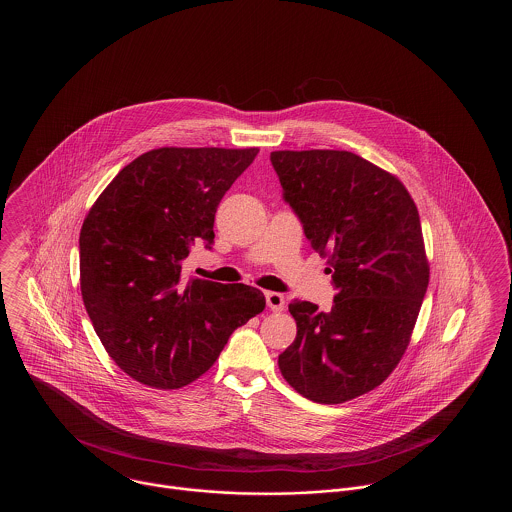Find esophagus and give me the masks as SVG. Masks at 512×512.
<instances>
[{
  "mask_svg": "<svg viewBox=\"0 0 512 512\" xmlns=\"http://www.w3.org/2000/svg\"><path fill=\"white\" fill-rule=\"evenodd\" d=\"M265 297H267V305L270 311H274V313H280V311H284L286 299H284V295H282V293L267 292L265 293Z\"/></svg>",
  "mask_w": 512,
  "mask_h": 512,
  "instance_id": "34e87169",
  "label": "esophagus"
}]
</instances>
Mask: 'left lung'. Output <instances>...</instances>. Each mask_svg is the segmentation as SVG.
Here are the masks:
<instances>
[{
  "instance_id": "1",
  "label": "left lung",
  "mask_w": 512,
  "mask_h": 512,
  "mask_svg": "<svg viewBox=\"0 0 512 512\" xmlns=\"http://www.w3.org/2000/svg\"><path fill=\"white\" fill-rule=\"evenodd\" d=\"M282 197L336 288L332 311L293 299L297 336L278 357L303 397L336 405L380 386L401 361L430 267L405 186L351 151H272Z\"/></svg>"
}]
</instances>
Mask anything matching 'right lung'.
Returning <instances> with one entry per match:
<instances>
[{"instance_id": "add662e5", "label": "right lung", "mask_w": 512, "mask_h": 512, "mask_svg": "<svg viewBox=\"0 0 512 512\" xmlns=\"http://www.w3.org/2000/svg\"><path fill=\"white\" fill-rule=\"evenodd\" d=\"M259 149L161 147L126 165L80 230V290L109 357L176 390L205 374L238 326L265 309L245 284L182 278L192 245L215 244L220 199Z\"/></svg>"}]
</instances>
